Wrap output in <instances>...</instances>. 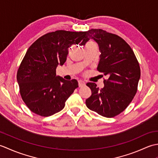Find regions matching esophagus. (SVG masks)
Returning <instances> with one entry per match:
<instances>
[{
  "label": "esophagus",
  "mask_w": 158,
  "mask_h": 158,
  "mask_svg": "<svg viewBox=\"0 0 158 158\" xmlns=\"http://www.w3.org/2000/svg\"><path fill=\"white\" fill-rule=\"evenodd\" d=\"M78 83H79V88H81V87H83V86L85 85V83L83 81H82V80H79V81H78Z\"/></svg>",
  "instance_id": "obj_1"
}]
</instances>
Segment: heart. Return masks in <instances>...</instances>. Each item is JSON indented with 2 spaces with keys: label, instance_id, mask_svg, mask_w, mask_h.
I'll return each instance as SVG.
<instances>
[{
  "label": "heart",
  "instance_id": "1",
  "mask_svg": "<svg viewBox=\"0 0 158 158\" xmlns=\"http://www.w3.org/2000/svg\"><path fill=\"white\" fill-rule=\"evenodd\" d=\"M90 43H92V42H90Z\"/></svg>",
  "mask_w": 158,
  "mask_h": 158
}]
</instances>
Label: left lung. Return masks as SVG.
I'll return each mask as SVG.
<instances>
[{"mask_svg": "<svg viewBox=\"0 0 158 158\" xmlns=\"http://www.w3.org/2000/svg\"><path fill=\"white\" fill-rule=\"evenodd\" d=\"M85 45L89 39L98 43L100 52L97 69L108 76L104 88L99 89L94 83H88L92 95L86 99L88 108L106 117H113L125 110L137 92L140 69L135 53L119 36L101 29L85 32Z\"/></svg>", "mask_w": 158, "mask_h": 158, "instance_id": "8db88e82", "label": "left lung"}]
</instances>
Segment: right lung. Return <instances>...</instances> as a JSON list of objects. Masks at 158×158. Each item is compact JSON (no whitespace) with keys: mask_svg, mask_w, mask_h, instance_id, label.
Wrapping results in <instances>:
<instances>
[{"mask_svg":"<svg viewBox=\"0 0 158 158\" xmlns=\"http://www.w3.org/2000/svg\"><path fill=\"white\" fill-rule=\"evenodd\" d=\"M85 32L57 31L33 43L26 52L17 73V81L23 102L32 112L48 117L64 109L65 102L78 88L76 79L68 81L56 76L69 48L78 45Z\"/></svg>","mask_w":158,"mask_h":158,"instance_id":"add662e5","label":"right lung"}]
</instances>
